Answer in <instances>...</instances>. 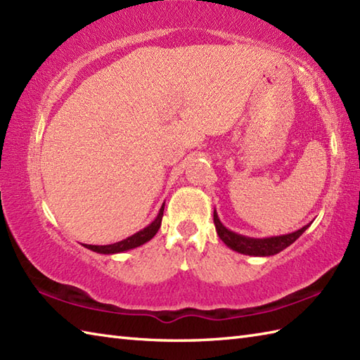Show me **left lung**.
Instances as JSON below:
<instances>
[{"instance_id":"obj_1","label":"left lung","mask_w":360,"mask_h":360,"mask_svg":"<svg viewBox=\"0 0 360 360\" xmlns=\"http://www.w3.org/2000/svg\"><path fill=\"white\" fill-rule=\"evenodd\" d=\"M213 223H215L219 238L223 240L229 248L244 255H257V257H267V255L278 254V252H281L283 249L290 246V244H292L298 236L307 231L309 226L308 224L302 227L300 231L283 235V236H272V238L255 240V238H248V236H243L229 231V229H226L223 224H221L217 212H213Z\"/></svg>"}]
</instances>
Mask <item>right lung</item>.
<instances>
[{
	"label": "right lung",
	"instance_id": "add662e5",
	"mask_svg": "<svg viewBox=\"0 0 360 360\" xmlns=\"http://www.w3.org/2000/svg\"><path fill=\"white\" fill-rule=\"evenodd\" d=\"M162 215H164V205L160 207L156 219L153 221L150 226L145 227L143 231L131 235L129 238L122 240V241L114 243V244H108V246H93V244H85V248L94 250V252H98V254H117V252L134 249L137 246H141V244L150 241L153 236L156 235V232L159 231V227H160V221H162Z\"/></svg>",
	"mask_w": 360,
	"mask_h": 360
}]
</instances>
